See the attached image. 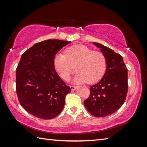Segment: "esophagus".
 <instances>
[{"label": "esophagus", "instance_id": "1", "mask_svg": "<svg viewBox=\"0 0 147 147\" xmlns=\"http://www.w3.org/2000/svg\"><path fill=\"white\" fill-rule=\"evenodd\" d=\"M70 88L72 90H74L76 88V86H74V85H70Z\"/></svg>", "mask_w": 147, "mask_h": 147}]
</instances>
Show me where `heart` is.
Returning <instances> with one entry per match:
<instances>
[{
	"label": "heart",
	"mask_w": 147,
	"mask_h": 147,
	"mask_svg": "<svg viewBox=\"0 0 147 147\" xmlns=\"http://www.w3.org/2000/svg\"><path fill=\"white\" fill-rule=\"evenodd\" d=\"M55 69L62 78L67 80L75 71L76 83H93L100 80L107 69L105 54L85 45H74L65 50V54L58 53L54 57Z\"/></svg>",
	"instance_id": "b5f03b06"
}]
</instances>
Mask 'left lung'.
<instances>
[{"instance_id": "obj_1", "label": "left lung", "mask_w": 147, "mask_h": 147, "mask_svg": "<svg viewBox=\"0 0 147 147\" xmlns=\"http://www.w3.org/2000/svg\"><path fill=\"white\" fill-rule=\"evenodd\" d=\"M93 43L107 58V69L101 80L90 86L84 105L93 116L100 117L114 113L124 104L128 89L127 69L120 54L100 43Z\"/></svg>"}]
</instances>
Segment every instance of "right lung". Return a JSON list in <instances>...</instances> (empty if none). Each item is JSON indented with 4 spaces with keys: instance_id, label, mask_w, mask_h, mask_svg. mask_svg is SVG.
I'll return each instance as SVG.
<instances>
[{
    "instance_id": "add662e5",
    "label": "right lung",
    "mask_w": 147,
    "mask_h": 147,
    "mask_svg": "<svg viewBox=\"0 0 147 147\" xmlns=\"http://www.w3.org/2000/svg\"><path fill=\"white\" fill-rule=\"evenodd\" d=\"M69 43L47 40L35 43L21 56L16 74L17 96L22 107L34 116L51 119L64 108L71 88L56 73L54 61L55 54Z\"/></svg>"
}]
</instances>
